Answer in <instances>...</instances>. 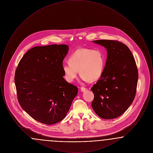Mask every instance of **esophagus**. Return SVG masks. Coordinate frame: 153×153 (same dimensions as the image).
Listing matches in <instances>:
<instances>
[{
	"instance_id": "obj_1",
	"label": "esophagus",
	"mask_w": 153,
	"mask_h": 153,
	"mask_svg": "<svg viewBox=\"0 0 153 153\" xmlns=\"http://www.w3.org/2000/svg\"><path fill=\"white\" fill-rule=\"evenodd\" d=\"M80 89H81V92H85V91H87L88 90L87 88L83 87H81L80 88Z\"/></svg>"
}]
</instances>
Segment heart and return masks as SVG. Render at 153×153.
I'll use <instances>...</instances> for the list:
<instances>
[{
	"label": "heart",
	"mask_w": 153,
	"mask_h": 153,
	"mask_svg": "<svg viewBox=\"0 0 153 153\" xmlns=\"http://www.w3.org/2000/svg\"><path fill=\"white\" fill-rule=\"evenodd\" d=\"M105 65L104 56L99 49L80 48L69 57V62L62 64L65 80L72 82L79 72L81 78L91 82L99 80Z\"/></svg>",
	"instance_id": "1"
}]
</instances>
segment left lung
Here are the masks:
<instances>
[{
    "instance_id": "8db88e82",
    "label": "left lung",
    "mask_w": 153,
    "mask_h": 153,
    "mask_svg": "<svg viewBox=\"0 0 153 153\" xmlns=\"http://www.w3.org/2000/svg\"><path fill=\"white\" fill-rule=\"evenodd\" d=\"M94 42L105 47L107 59L100 79L91 88L94 94L92 107L104 119L122 115L134 100L138 71L129 48L117 40L100 39Z\"/></svg>"
}]
</instances>
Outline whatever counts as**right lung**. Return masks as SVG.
Segmentation results:
<instances>
[{
	"label": "right lung",
	"instance_id": "right-lung-1",
	"mask_svg": "<svg viewBox=\"0 0 153 153\" xmlns=\"http://www.w3.org/2000/svg\"><path fill=\"white\" fill-rule=\"evenodd\" d=\"M66 45L36 46L20 60L15 73L18 100L30 117L51 125L65 118L78 88L64 78Z\"/></svg>",
	"mask_w": 153,
	"mask_h": 153
}]
</instances>
